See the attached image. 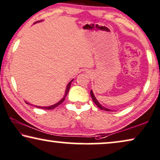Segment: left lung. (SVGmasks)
I'll use <instances>...</instances> for the list:
<instances>
[{
  "instance_id": "1",
  "label": "left lung",
  "mask_w": 160,
  "mask_h": 160,
  "mask_svg": "<svg viewBox=\"0 0 160 160\" xmlns=\"http://www.w3.org/2000/svg\"><path fill=\"white\" fill-rule=\"evenodd\" d=\"M91 98H92V99H93V102L96 103V106H97V107H98V108H99V109H102V110H105V111H111V110H110V109H107V108H105V107H102V105L100 104L99 102H98V101L96 100V97H95V96H94V94H93V91H91Z\"/></svg>"
}]
</instances>
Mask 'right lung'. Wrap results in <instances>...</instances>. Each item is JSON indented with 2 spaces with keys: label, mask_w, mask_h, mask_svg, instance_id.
<instances>
[{
  "label": "right lung",
  "mask_w": 160,
  "mask_h": 160,
  "mask_svg": "<svg viewBox=\"0 0 160 160\" xmlns=\"http://www.w3.org/2000/svg\"><path fill=\"white\" fill-rule=\"evenodd\" d=\"M72 81H73V80H71L70 82H69V84L67 85V89H66V91H65V95H64V97L62 99H61V101H59V102H58V103H55V104H53V105H52V106H50V107H38V106H35V107H38V108H40V109H54V108L57 107L58 105H60L61 103H62L64 101V99H65V97H66V96H67V93H68V92H69V88H70V86H71V82H72ZM26 103H27V102H26Z\"/></svg>",
  "instance_id": "1"
}]
</instances>
